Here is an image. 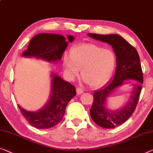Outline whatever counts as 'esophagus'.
Listing matches in <instances>:
<instances>
[{
	"label": "esophagus",
	"instance_id": "34e87169",
	"mask_svg": "<svg viewBox=\"0 0 153 153\" xmlns=\"http://www.w3.org/2000/svg\"><path fill=\"white\" fill-rule=\"evenodd\" d=\"M76 92H77V95H79V94H82V93L84 91H83L82 89V88L77 87L76 88Z\"/></svg>",
	"mask_w": 153,
	"mask_h": 153
}]
</instances>
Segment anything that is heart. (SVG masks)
Instances as JSON below:
<instances>
[{
  "label": "heart",
  "instance_id": "b5f03b06",
  "mask_svg": "<svg viewBox=\"0 0 153 153\" xmlns=\"http://www.w3.org/2000/svg\"><path fill=\"white\" fill-rule=\"evenodd\" d=\"M115 55L112 50L87 43L71 49L70 56L64 57V65L70 78L74 79L81 69V76L92 87L103 85L115 68Z\"/></svg>",
  "mask_w": 153,
  "mask_h": 153
}]
</instances>
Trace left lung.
<instances>
[{
  "mask_svg": "<svg viewBox=\"0 0 153 153\" xmlns=\"http://www.w3.org/2000/svg\"><path fill=\"white\" fill-rule=\"evenodd\" d=\"M88 36L111 45L116 56L117 67L115 75L108 83L95 91L93 102L90 109L91 117L95 124L104 128H114L122 124L131 117L138 103L143 83L140 56L135 47L117 34L88 33ZM126 79H134L137 81V83L133 85L134 90L131 101L120 110H108L105 105L108 95L116 88L121 85Z\"/></svg>",
  "mask_w": 153,
  "mask_h": 153,
  "instance_id": "1",
  "label": "left lung"
}]
</instances>
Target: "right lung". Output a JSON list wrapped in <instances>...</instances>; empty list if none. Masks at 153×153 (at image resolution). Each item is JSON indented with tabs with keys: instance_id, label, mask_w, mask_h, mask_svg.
<instances>
[{
	"instance_id": "add662e5",
	"label": "right lung",
	"mask_w": 153,
	"mask_h": 153,
	"mask_svg": "<svg viewBox=\"0 0 153 153\" xmlns=\"http://www.w3.org/2000/svg\"><path fill=\"white\" fill-rule=\"evenodd\" d=\"M69 42L74 38L68 36ZM65 38L59 34L39 33L29 42L28 49L22 53L25 57H36L49 62L60 60L67 46ZM51 93L49 102L37 112H30L18 106L20 112L31 126L38 128H50L58 124L64 117L69 101L76 95L74 85L60 76L52 74Z\"/></svg>"
}]
</instances>
